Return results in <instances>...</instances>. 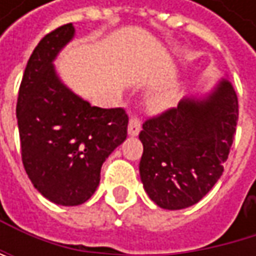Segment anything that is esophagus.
Wrapping results in <instances>:
<instances>
[{"instance_id": "esophagus-1", "label": "esophagus", "mask_w": 256, "mask_h": 256, "mask_svg": "<svg viewBox=\"0 0 256 256\" xmlns=\"http://www.w3.org/2000/svg\"><path fill=\"white\" fill-rule=\"evenodd\" d=\"M139 132H140V120L133 116L128 120V134L136 136V134H139Z\"/></svg>"}]
</instances>
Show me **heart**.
Instances as JSON below:
<instances>
[{
  "mask_svg": "<svg viewBox=\"0 0 256 256\" xmlns=\"http://www.w3.org/2000/svg\"><path fill=\"white\" fill-rule=\"evenodd\" d=\"M172 102H174V94L168 90H160L156 94H152V98L150 99V105L156 111L168 108Z\"/></svg>",
  "mask_w": 256,
  "mask_h": 256,
  "instance_id": "1",
  "label": "heart"
}]
</instances>
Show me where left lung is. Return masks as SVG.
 Returning a JSON list of instances; mask_svg holds the SVG:
<instances>
[{
    "mask_svg": "<svg viewBox=\"0 0 256 256\" xmlns=\"http://www.w3.org/2000/svg\"><path fill=\"white\" fill-rule=\"evenodd\" d=\"M238 102L228 80L203 100L184 99L144 122L139 174L150 198L178 210L200 202L221 178L232 146Z\"/></svg>",
    "mask_w": 256,
    "mask_h": 256,
    "instance_id": "obj_1",
    "label": "left lung"
}]
</instances>
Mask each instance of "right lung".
<instances>
[{"instance_id": "right-lung-1", "label": "right lung", "mask_w": 256, "mask_h": 256, "mask_svg": "<svg viewBox=\"0 0 256 256\" xmlns=\"http://www.w3.org/2000/svg\"><path fill=\"white\" fill-rule=\"evenodd\" d=\"M72 36V24L42 36L28 60L16 105L26 174L46 198L62 206L93 196L100 168L128 138V123L123 108L92 106L60 82L52 62Z\"/></svg>"}]
</instances>
